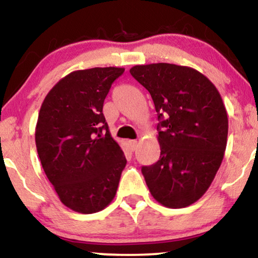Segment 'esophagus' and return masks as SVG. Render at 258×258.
Wrapping results in <instances>:
<instances>
[{
    "instance_id": "1",
    "label": "esophagus",
    "mask_w": 258,
    "mask_h": 258,
    "mask_svg": "<svg viewBox=\"0 0 258 258\" xmlns=\"http://www.w3.org/2000/svg\"><path fill=\"white\" fill-rule=\"evenodd\" d=\"M128 145H130V148H131L132 151H135V150L138 148V142H137V140H130Z\"/></svg>"
}]
</instances>
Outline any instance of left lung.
Returning a JSON list of instances; mask_svg holds the SVG:
<instances>
[{
    "instance_id": "obj_1",
    "label": "left lung",
    "mask_w": 258,
    "mask_h": 258,
    "mask_svg": "<svg viewBox=\"0 0 258 258\" xmlns=\"http://www.w3.org/2000/svg\"><path fill=\"white\" fill-rule=\"evenodd\" d=\"M130 73L149 91L158 116V162L142 172L155 200L183 208L207 191L226 149L229 120L219 91L182 65H136Z\"/></svg>"
}]
</instances>
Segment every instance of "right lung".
<instances>
[{
  "instance_id": "1",
  "label": "right lung",
  "mask_w": 258,
  "mask_h": 258,
  "mask_svg": "<svg viewBox=\"0 0 258 258\" xmlns=\"http://www.w3.org/2000/svg\"><path fill=\"white\" fill-rule=\"evenodd\" d=\"M123 71L109 67L70 73L40 107L35 145L42 169L60 201L78 213L108 206L126 165L102 113L112 83Z\"/></svg>"
}]
</instances>
